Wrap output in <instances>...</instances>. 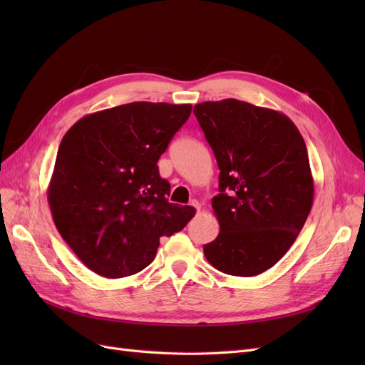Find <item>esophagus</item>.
Listing matches in <instances>:
<instances>
[{"label":"esophagus","mask_w":365,"mask_h":365,"mask_svg":"<svg viewBox=\"0 0 365 365\" xmlns=\"http://www.w3.org/2000/svg\"><path fill=\"white\" fill-rule=\"evenodd\" d=\"M190 205L196 210V212H201V204L197 202V201H192V202H190Z\"/></svg>","instance_id":"1"}]
</instances>
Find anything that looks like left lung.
Returning a JSON list of instances; mask_svg holds the SVG:
<instances>
[{
  "mask_svg": "<svg viewBox=\"0 0 365 365\" xmlns=\"http://www.w3.org/2000/svg\"><path fill=\"white\" fill-rule=\"evenodd\" d=\"M217 161L212 207L217 237L204 245L213 267L237 277L272 268L295 242L314 201L300 130L289 117L236 98L195 105Z\"/></svg>",
  "mask_w": 365,
  "mask_h": 365,
  "instance_id": "8db88e82",
  "label": "left lung"
}]
</instances>
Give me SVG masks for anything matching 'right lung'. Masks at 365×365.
Here are the masks:
<instances>
[{"label":"right lung","mask_w":365,"mask_h":365,"mask_svg":"<svg viewBox=\"0 0 365 365\" xmlns=\"http://www.w3.org/2000/svg\"><path fill=\"white\" fill-rule=\"evenodd\" d=\"M190 113L192 105L132 102L85 115L63 135L48 204L62 239L96 274L145 269L160 237L193 217V207L168 201L157 165Z\"/></svg>","instance_id":"right-lung-1"}]
</instances>
